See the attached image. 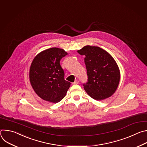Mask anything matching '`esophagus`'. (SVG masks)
I'll list each match as a JSON object with an SVG mask.
<instances>
[{
    "mask_svg": "<svg viewBox=\"0 0 147 147\" xmlns=\"http://www.w3.org/2000/svg\"><path fill=\"white\" fill-rule=\"evenodd\" d=\"M79 84V81H78V80H76L73 83V84Z\"/></svg>",
    "mask_w": 147,
    "mask_h": 147,
    "instance_id": "34e87169",
    "label": "esophagus"
}]
</instances>
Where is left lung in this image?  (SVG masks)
I'll return each instance as SVG.
<instances>
[{
  "instance_id": "left-lung-1",
  "label": "left lung",
  "mask_w": 147,
  "mask_h": 147,
  "mask_svg": "<svg viewBox=\"0 0 147 147\" xmlns=\"http://www.w3.org/2000/svg\"><path fill=\"white\" fill-rule=\"evenodd\" d=\"M77 52L86 56L88 82L83 86L86 92L97 100L111 96L116 91L120 78V70L113 57L98 47L87 45Z\"/></svg>"
}]
</instances>
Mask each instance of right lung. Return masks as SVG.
<instances>
[{
	"mask_svg": "<svg viewBox=\"0 0 147 147\" xmlns=\"http://www.w3.org/2000/svg\"><path fill=\"white\" fill-rule=\"evenodd\" d=\"M67 55L64 49L52 48L39 53L30 68V81L35 92L42 99L57 103L63 99L70 86L65 80V73L60 65Z\"/></svg>",
	"mask_w": 147,
	"mask_h": 147,
	"instance_id": "add662e5",
	"label": "right lung"
}]
</instances>
